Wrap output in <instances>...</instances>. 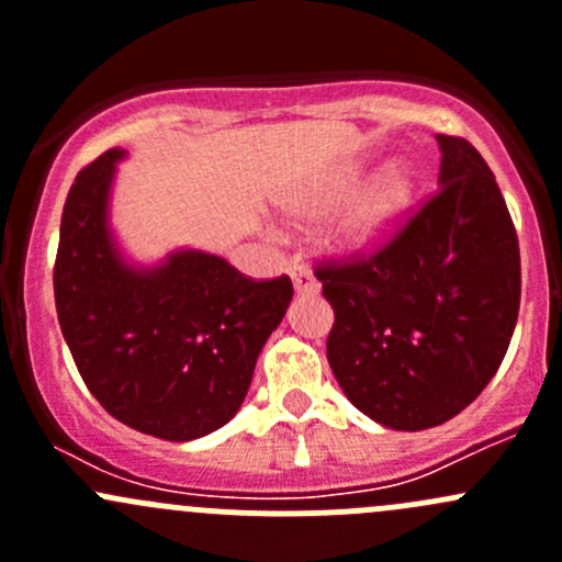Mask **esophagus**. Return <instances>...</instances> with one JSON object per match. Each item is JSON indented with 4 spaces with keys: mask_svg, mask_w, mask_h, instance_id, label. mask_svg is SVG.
I'll use <instances>...</instances> for the list:
<instances>
[{
    "mask_svg": "<svg viewBox=\"0 0 562 562\" xmlns=\"http://www.w3.org/2000/svg\"><path fill=\"white\" fill-rule=\"evenodd\" d=\"M291 280H293V288H296L299 296H315V293L321 291V285H317V280L313 277V271L307 269V266L293 263L291 266Z\"/></svg>",
    "mask_w": 562,
    "mask_h": 562,
    "instance_id": "obj_1",
    "label": "esophagus"
}]
</instances>
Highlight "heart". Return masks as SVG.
I'll use <instances>...</instances> for the list:
<instances>
[{
    "instance_id": "1",
    "label": "heart",
    "mask_w": 562,
    "mask_h": 562,
    "mask_svg": "<svg viewBox=\"0 0 562 562\" xmlns=\"http://www.w3.org/2000/svg\"><path fill=\"white\" fill-rule=\"evenodd\" d=\"M364 173L359 168H348V171L331 176L323 181L315 190L304 192L296 203L291 206V214L302 220H317L326 214L337 212L345 201L356 195L361 187ZM413 198V181L411 176L402 171L400 166H391L356 198L348 206V212L339 217L328 234V245L342 255H364L372 252L394 234L396 223L411 206Z\"/></svg>"
}]
</instances>
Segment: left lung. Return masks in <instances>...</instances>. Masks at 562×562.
<instances>
[{"label":"left lung","instance_id":"left-lung-1","mask_svg":"<svg viewBox=\"0 0 562 562\" xmlns=\"http://www.w3.org/2000/svg\"><path fill=\"white\" fill-rule=\"evenodd\" d=\"M438 190L367 255L315 263L345 396L400 432L438 427L495 378L522 296L517 228L470 140L438 135Z\"/></svg>","mask_w":562,"mask_h":562}]
</instances>
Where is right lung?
Instances as JSON below:
<instances>
[{"label":"right lung","mask_w":562,"mask_h":562,"mask_svg":"<svg viewBox=\"0 0 562 562\" xmlns=\"http://www.w3.org/2000/svg\"><path fill=\"white\" fill-rule=\"evenodd\" d=\"M108 149L72 181L61 212L54 299L94 400L160 440L203 438L236 416L255 361L293 299L291 277L252 280L217 255L181 249L133 269L108 231Z\"/></svg>","instance_id":"obj_1"}]
</instances>
